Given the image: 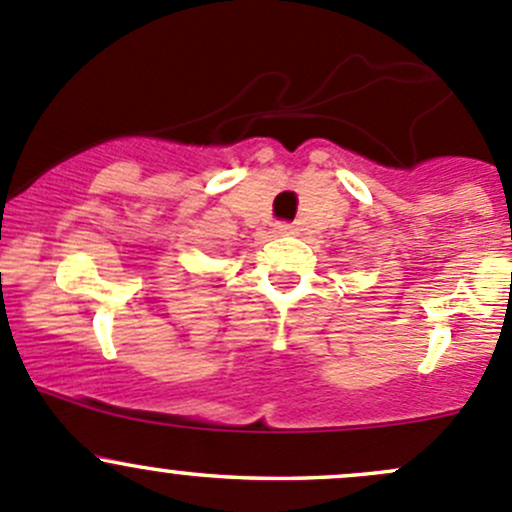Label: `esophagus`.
Masks as SVG:
<instances>
[{"label": "esophagus", "mask_w": 512, "mask_h": 512, "mask_svg": "<svg viewBox=\"0 0 512 512\" xmlns=\"http://www.w3.org/2000/svg\"><path fill=\"white\" fill-rule=\"evenodd\" d=\"M275 232H277V235H292L294 225H289V223H277V225H275Z\"/></svg>", "instance_id": "esophagus-1"}]
</instances>
